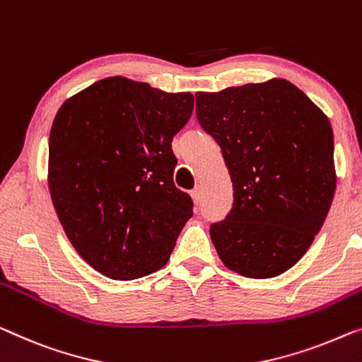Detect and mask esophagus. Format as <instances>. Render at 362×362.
<instances>
[{
	"mask_svg": "<svg viewBox=\"0 0 362 362\" xmlns=\"http://www.w3.org/2000/svg\"><path fill=\"white\" fill-rule=\"evenodd\" d=\"M192 197H193V199H195V202L198 203L199 199H202V187L197 185L195 188H193V192H192Z\"/></svg>",
	"mask_w": 362,
	"mask_h": 362,
	"instance_id": "obj_1",
	"label": "esophagus"
}]
</instances>
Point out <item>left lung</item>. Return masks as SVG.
<instances>
[{
	"instance_id": "obj_1",
	"label": "left lung",
	"mask_w": 362,
	"mask_h": 362,
	"mask_svg": "<svg viewBox=\"0 0 362 362\" xmlns=\"http://www.w3.org/2000/svg\"><path fill=\"white\" fill-rule=\"evenodd\" d=\"M195 99L234 188L228 218L209 228L216 252L247 278L288 272L309 250L335 195L330 120L281 78Z\"/></svg>"
}]
</instances>
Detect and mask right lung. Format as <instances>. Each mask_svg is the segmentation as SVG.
<instances>
[{
    "label": "right lung",
    "mask_w": 362,
    "mask_h": 362,
    "mask_svg": "<svg viewBox=\"0 0 362 362\" xmlns=\"http://www.w3.org/2000/svg\"><path fill=\"white\" fill-rule=\"evenodd\" d=\"M193 112L190 93L123 76L64 102L48 143V190L71 245L95 272L129 281L158 272L193 216L175 187L172 138Z\"/></svg>",
    "instance_id": "obj_1"
}]
</instances>
